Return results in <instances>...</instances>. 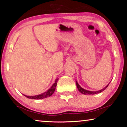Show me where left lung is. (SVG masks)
Here are the masks:
<instances>
[{
	"mask_svg": "<svg viewBox=\"0 0 127 127\" xmlns=\"http://www.w3.org/2000/svg\"><path fill=\"white\" fill-rule=\"evenodd\" d=\"M76 86H77V89H78V90H79V91L80 92L81 94H84V95H94V94H99V93H101V92L103 91L104 90H105L106 88L107 87H108L109 84H109H107V86L105 87H104L103 89H101L100 90H99V91H88V90H85V89H84V88H83L80 86L79 84H78L77 81H76Z\"/></svg>",
	"mask_w": 127,
	"mask_h": 127,
	"instance_id": "1",
	"label": "left lung"
}]
</instances>
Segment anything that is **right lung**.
I'll list each match as a JSON object with an SVG mask.
<instances>
[{"label": "right lung", "mask_w": 127, "mask_h": 127, "mask_svg": "<svg viewBox=\"0 0 127 127\" xmlns=\"http://www.w3.org/2000/svg\"><path fill=\"white\" fill-rule=\"evenodd\" d=\"M58 80V78H57V79L55 80V83L52 85V86L47 90V91L44 92V93H43L42 94H40L34 95V96H27V95H25L24 94L23 95L24 96L27 97V98H29V99H41L47 98V97L51 96V95L53 94V93H54Z\"/></svg>", "instance_id": "add662e5"}]
</instances>
